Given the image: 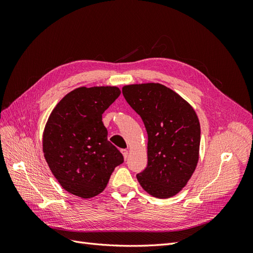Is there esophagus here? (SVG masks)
Returning <instances> with one entry per match:
<instances>
[{
  "label": "esophagus",
  "mask_w": 253,
  "mask_h": 253,
  "mask_svg": "<svg viewBox=\"0 0 253 253\" xmlns=\"http://www.w3.org/2000/svg\"><path fill=\"white\" fill-rule=\"evenodd\" d=\"M121 153H122V155H124L125 159H126V158H127V156H128V152H127V150H126V149L121 150Z\"/></svg>",
  "instance_id": "esophagus-1"
}]
</instances>
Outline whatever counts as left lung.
I'll list each match as a JSON object with an SVG mask.
<instances>
[{
    "mask_svg": "<svg viewBox=\"0 0 253 253\" xmlns=\"http://www.w3.org/2000/svg\"><path fill=\"white\" fill-rule=\"evenodd\" d=\"M122 94L148 133V165L137 179L153 196H174L187 185L198 162L201 126L195 111L159 83L126 85Z\"/></svg>",
    "mask_w": 253,
    "mask_h": 253,
    "instance_id": "1",
    "label": "left lung"
}]
</instances>
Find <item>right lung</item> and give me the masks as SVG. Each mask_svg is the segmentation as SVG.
Instances as JSON below:
<instances>
[{
	"label": "right lung",
	"instance_id": "obj_1",
	"mask_svg": "<svg viewBox=\"0 0 253 253\" xmlns=\"http://www.w3.org/2000/svg\"><path fill=\"white\" fill-rule=\"evenodd\" d=\"M120 93L116 86L79 87L51 112L43 134L44 157L67 192L82 198L98 195L124 163L102 122V114Z\"/></svg>",
	"mask_w": 253,
	"mask_h": 253
}]
</instances>
